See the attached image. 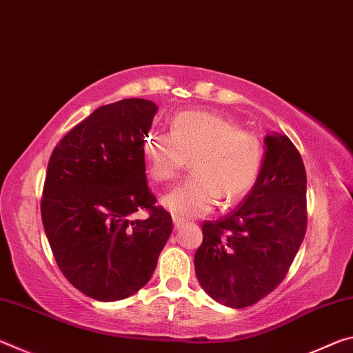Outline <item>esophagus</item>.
Wrapping results in <instances>:
<instances>
[{
	"instance_id": "obj_1",
	"label": "esophagus",
	"mask_w": 353,
	"mask_h": 353,
	"mask_svg": "<svg viewBox=\"0 0 353 353\" xmlns=\"http://www.w3.org/2000/svg\"><path fill=\"white\" fill-rule=\"evenodd\" d=\"M172 223H174V227H176V229H179V227H181V225L183 224V219L177 218V216H172Z\"/></svg>"
}]
</instances>
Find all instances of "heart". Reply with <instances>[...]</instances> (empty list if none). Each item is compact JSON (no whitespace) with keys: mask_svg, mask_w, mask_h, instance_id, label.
<instances>
[{"mask_svg":"<svg viewBox=\"0 0 353 353\" xmlns=\"http://www.w3.org/2000/svg\"><path fill=\"white\" fill-rule=\"evenodd\" d=\"M263 152L259 135L202 110L177 113L170 134L149 132L143 140L154 182H172L190 160L191 177L162 199L166 210L179 218L204 216L219 199L223 205L243 199L260 176Z\"/></svg>","mask_w":353,"mask_h":353,"instance_id":"b5f03b06","label":"heart"}]
</instances>
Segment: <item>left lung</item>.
Masks as SVG:
<instances>
[{"label":"left lung","instance_id":"8db88e82","mask_svg":"<svg viewBox=\"0 0 353 353\" xmlns=\"http://www.w3.org/2000/svg\"><path fill=\"white\" fill-rule=\"evenodd\" d=\"M254 188L224 218L202 223L194 270L202 288L232 308L254 305L282 283L307 230V174L283 134L265 137Z\"/></svg>","mask_w":353,"mask_h":353}]
</instances>
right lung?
<instances>
[{
	"label": "right lung",
	"mask_w": 353,
	"mask_h": 353,
	"mask_svg": "<svg viewBox=\"0 0 353 353\" xmlns=\"http://www.w3.org/2000/svg\"><path fill=\"white\" fill-rule=\"evenodd\" d=\"M157 105L130 98L94 110L48 162L41 221L59 270L83 294L121 301L151 279L172 232L146 183L143 140ZM139 210L146 220H132Z\"/></svg>",
	"instance_id": "right-lung-1"
}]
</instances>
